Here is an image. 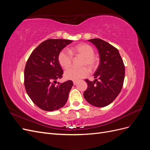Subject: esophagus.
<instances>
[{"mask_svg": "<svg viewBox=\"0 0 150 150\" xmlns=\"http://www.w3.org/2000/svg\"><path fill=\"white\" fill-rule=\"evenodd\" d=\"M78 84V81H73V84L74 85H76Z\"/></svg>", "mask_w": 150, "mask_h": 150, "instance_id": "1", "label": "esophagus"}]
</instances>
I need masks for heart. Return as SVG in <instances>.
Here are the masks:
<instances>
[{
    "instance_id": "1",
    "label": "heart",
    "mask_w": 150,
    "mask_h": 150,
    "mask_svg": "<svg viewBox=\"0 0 150 150\" xmlns=\"http://www.w3.org/2000/svg\"><path fill=\"white\" fill-rule=\"evenodd\" d=\"M70 52L72 54L83 57L81 66L88 67L90 70H94L98 66V60L94 56V49L88 44H79L72 47ZM58 62L64 69L69 67L72 63V57L69 52L62 50L58 55ZM86 67L80 68L71 67L64 72V78L67 80L78 81L84 78L89 74V71Z\"/></svg>"
}]
</instances>
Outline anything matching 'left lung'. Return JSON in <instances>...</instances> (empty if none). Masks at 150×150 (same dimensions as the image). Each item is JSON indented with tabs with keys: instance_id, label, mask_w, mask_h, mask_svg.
I'll use <instances>...</instances> for the list:
<instances>
[{
	"instance_id": "8db88e82",
	"label": "left lung",
	"mask_w": 150,
	"mask_h": 150,
	"mask_svg": "<svg viewBox=\"0 0 150 150\" xmlns=\"http://www.w3.org/2000/svg\"><path fill=\"white\" fill-rule=\"evenodd\" d=\"M88 41L98 49L100 62L93 75L94 81L85 80L88 88L83 96L91 105L105 107L121 92L125 75V65L118 50L110 44L100 39H92Z\"/></svg>"
}]
</instances>
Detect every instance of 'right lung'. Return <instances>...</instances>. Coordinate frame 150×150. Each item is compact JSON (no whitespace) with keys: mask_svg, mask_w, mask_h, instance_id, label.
Masks as SVG:
<instances>
[{"mask_svg":"<svg viewBox=\"0 0 150 150\" xmlns=\"http://www.w3.org/2000/svg\"><path fill=\"white\" fill-rule=\"evenodd\" d=\"M72 40L47 39L40 43L31 53L24 70V86L33 102L42 110L52 111L64 106L73 86L71 80L57 83L63 71L58 55Z\"/></svg>","mask_w":150,"mask_h":150,"instance_id":"obj_1","label":"right lung"}]
</instances>
